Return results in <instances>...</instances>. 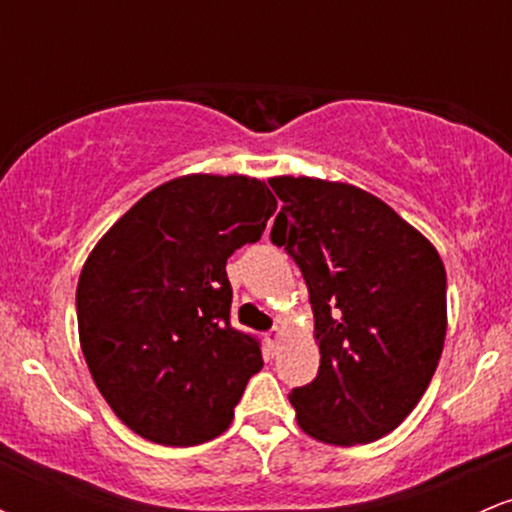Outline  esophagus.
Listing matches in <instances>:
<instances>
[{
    "instance_id": "34e87169",
    "label": "esophagus",
    "mask_w": 512,
    "mask_h": 512,
    "mask_svg": "<svg viewBox=\"0 0 512 512\" xmlns=\"http://www.w3.org/2000/svg\"><path fill=\"white\" fill-rule=\"evenodd\" d=\"M264 339H267L269 349L276 351V349H279V344H281V330H279V327H274L272 332H267V337H264Z\"/></svg>"
}]
</instances>
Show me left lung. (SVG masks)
Wrapping results in <instances>:
<instances>
[{
    "label": "left lung",
    "mask_w": 512,
    "mask_h": 512,
    "mask_svg": "<svg viewBox=\"0 0 512 512\" xmlns=\"http://www.w3.org/2000/svg\"><path fill=\"white\" fill-rule=\"evenodd\" d=\"M284 202L272 243L301 267L320 370L291 390L310 438L358 445L387 436L424 397L448 330L438 250L383 199L349 182L276 175Z\"/></svg>",
    "instance_id": "1"
}]
</instances>
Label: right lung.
I'll return each instance as SVG.
<instances>
[{
    "mask_svg": "<svg viewBox=\"0 0 512 512\" xmlns=\"http://www.w3.org/2000/svg\"><path fill=\"white\" fill-rule=\"evenodd\" d=\"M276 199L248 175L190 173L154 187L98 240L76 286L79 342L117 419L151 443L221 436L262 368L231 325L226 260L262 238Z\"/></svg>",
    "mask_w": 512,
    "mask_h": 512,
    "instance_id": "1",
    "label": "right lung"
}]
</instances>
